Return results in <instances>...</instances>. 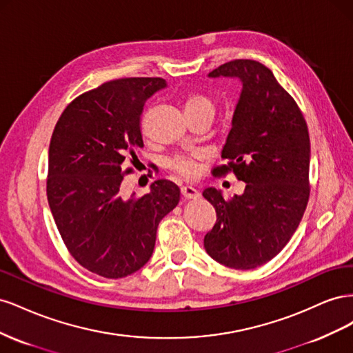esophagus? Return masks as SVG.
<instances>
[{"label":"esophagus","mask_w":353,"mask_h":353,"mask_svg":"<svg viewBox=\"0 0 353 353\" xmlns=\"http://www.w3.org/2000/svg\"><path fill=\"white\" fill-rule=\"evenodd\" d=\"M181 194H183L184 199H197L200 196L199 191L194 187H191V185L181 187Z\"/></svg>","instance_id":"34e87169"}]
</instances>
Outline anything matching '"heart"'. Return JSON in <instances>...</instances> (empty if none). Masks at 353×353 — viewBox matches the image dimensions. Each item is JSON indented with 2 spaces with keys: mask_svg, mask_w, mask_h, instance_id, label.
I'll return each instance as SVG.
<instances>
[{
  "mask_svg": "<svg viewBox=\"0 0 353 353\" xmlns=\"http://www.w3.org/2000/svg\"><path fill=\"white\" fill-rule=\"evenodd\" d=\"M184 112L185 116L199 114V113H215V103L209 99L208 95L194 92L190 94L184 101ZM170 169H174L176 174L184 178H193L197 174V162L194 157H185L179 156L169 162Z\"/></svg>",
  "mask_w": 353,
  "mask_h": 353,
  "instance_id": "obj_1",
  "label": "heart"
}]
</instances>
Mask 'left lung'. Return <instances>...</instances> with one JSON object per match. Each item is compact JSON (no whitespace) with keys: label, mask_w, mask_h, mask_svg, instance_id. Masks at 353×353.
Instances as JSON below:
<instances>
[{"label":"left lung","mask_w":353,"mask_h":353,"mask_svg":"<svg viewBox=\"0 0 353 353\" xmlns=\"http://www.w3.org/2000/svg\"><path fill=\"white\" fill-rule=\"evenodd\" d=\"M209 78H237L241 92L222 148L245 188L223 199L221 190L203 191L216 210V223L205 236L212 259L234 270H253L270 262L292 239L309 199L311 141L305 117L274 73L254 60H232Z\"/></svg>","instance_id":"obj_1"}]
</instances>
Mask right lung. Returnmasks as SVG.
<instances>
[{
	"instance_id": "1",
	"label": "right lung",
	"mask_w": 353,
	"mask_h": 353,
	"mask_svg": "<svg viewBox=\"0 0 353 353\" xmlns=\"http://www.w3.org/2000/svg\"><path fill=\"white\" fill-rule=\"evenodd\" d=\"M162 78L105 82L74 99L52 132L47 197L57 230L79 265L123 279L148 262L159 222L179 201V188L157 179L150 193L125 199L123 163L143 147L145 101L166 88Z\"/></svg>"
}]
</instances>
